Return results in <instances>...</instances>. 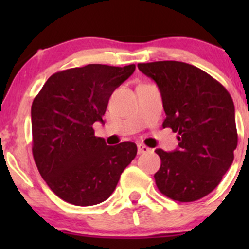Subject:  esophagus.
<instances>
[{
  "label": "esophagus",
  "instance_id": "esophagus-1",
  "mask_svg": "<svg viewBox=\"0 0 249 249\" xmlns=\"http://www.w3.org/2000/svg\"><path fill=\"white\" fill-rule=\"evenodd\" d=\"M149 150L150 149L147 147V145H144V144L137 145V152H139V154H144V153H148Z\"/></svg>",
  "mask_w": 249,
  "mask_h": 249
}]
</instances>
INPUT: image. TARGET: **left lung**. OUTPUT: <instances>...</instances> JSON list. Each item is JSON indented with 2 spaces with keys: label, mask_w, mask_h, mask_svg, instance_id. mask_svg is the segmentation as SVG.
<instances>
[{
  "label": "left lung",
  "mask_w": 249,
  "mask_h": 249,
  "mask_svg": "<svg viewBox=\"0 0 249 249\" xmlns=\"http://www.w3.org/2000/svg\"><path fill=\"white\" fill-rule=\"evenodd\" d=\"M161 92L166 119L177 132L178 149H157L161 165L154 175L161 194L179 202L202 199L215 189L237 147L235 107L228 90L202 70L179 61L139 64Z\"/></svg>",
  "instance_id": "left-lung-1"
}]
</instances>
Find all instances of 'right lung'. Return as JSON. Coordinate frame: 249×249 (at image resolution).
<instances>
[{
    "instance_id": "obj_1",
    "label": "right lung",
    "mask_w": 249,
    "mask_h": 249,
    "mask_svg": "<svg viewBox=\"0 0 249 249\" xmlns=\"http://www.w3.org/2000/svg\"><path fill=\"white\" fill-rule=\"evenodd\" d=\"M135 69L90 64L56 72L34 99L32 154L48 187L64 201L92 206L107 200L136 157L134 142L107 145L92 129Z\"/></svg>"
}]
</instances>
